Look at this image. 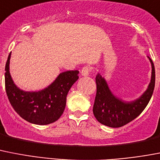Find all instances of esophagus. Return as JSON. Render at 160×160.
<instances>
[{"mask_svg":"<svg viewBox=\"0 0 160 160\" xmlns=\"http://www.w3.org/2000/svg\"><path fill=\"white\" fill-rule=\"evenodd\" d=\"M91 72V68L89 66H84L81 71V74L83 77H87Z\"/></svg>","mask_w":160,"mask_h":160,"instance_id":"obj_1","label":"esophagus"}]
</instances>
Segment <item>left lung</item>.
Segmentation results:
<instances>
[{
    "instance_id": "1",
    "label": "left lung",
    "mask_w": 160,
    "mask_h": 160,
    "mask_svg": "<svg viewBox=\"0 0 160 160\" xmlns=\"http://www.w3.org/2000/svg\"><path fill=\"white\" fill-rule=\"evenodd\" d=\"M148 58L152 69L151 82L145 92L133 101H124L116 96L109 89L104 78L100 73L96 75L97 91L93 113L99 123L112 128H118L134 120L142 112L152 96L155 82V66L152 60L149 57Z\"/></svg>"
}]
</instances>
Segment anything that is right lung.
Masks as SVG:
<instances>
[{
  "label": "right lung",
  "instance_id": "add662e5",
  "mask_svg": "<svg viewBox=\"0 0 160 160\" xmlns=\"http://www.w3.org/2000/svg\"><path fill=\"white\" fill-rule=\"evenodd\" d=\"M11 52L5 65V83L8 99L15 112L32 124L48 125L59 119L65 110L66 96L78 79L79 71H65L55 81L39 91H25L15 85L9 73Z\"/></svg>",
  "mask_w": 160,
  "mask_h": 160
}]
</instances>
